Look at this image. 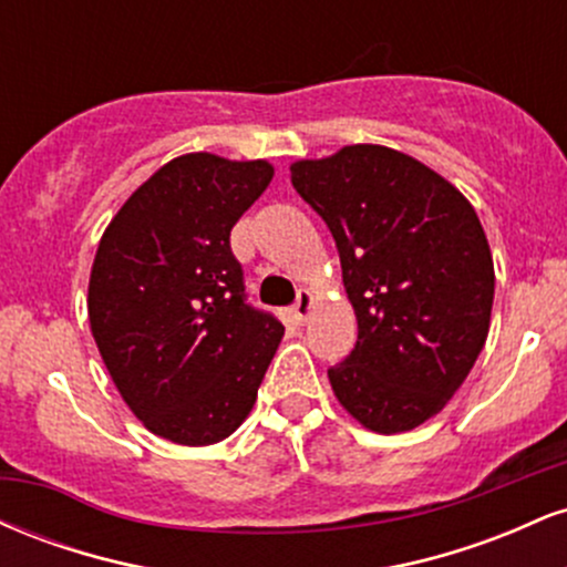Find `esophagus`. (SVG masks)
<instances>
[{
	"label": "esophagus",
	"instance_id": "obj_1",
	"mask_svg": "<svg viewBox=\"0 0 567 567\" xmlns=\"http://www.w3.org/2000/svg\"><path fill=\"white\" fill-rule=\"evenodd\" d=\"M311 306H315V296H311L309 290H298L296 303H292V309H290L292 320H296V322H306V320H309Z\"/></svg>",
	"mask_w": 567,
	"mask_h": 567
}]
</instances>
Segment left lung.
I'll list each match as a JSON object with an SVG mask.
<instances>
[{"label":"left lung","instance_id":"8db88e82","mask_svg":"<svg viewBox=\"0 0 567 567\" xmlns=\"http://www.w3.org/2000/svg\"><path fill=\"white\" fill-rule=\"evenodd\" d=\"M341 256L357 343L328 370L349 415L379 434L437 415L485 347L493 256L470 199L424 162L357 143L290 165Z\"/></svg>","mask_w":567,"mask_h":567}]
</instances>
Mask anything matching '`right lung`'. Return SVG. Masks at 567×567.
Segmentation results:
<instances>
[{"label": "right lung", "mask_w": 567, "mask_h": 567, "mask_svg": "<svg viewBox=\"0 0 567 567\" xmlns=\"http://www.w3.org/2000/svg\"><path fill=\"white\" fill-rule=\"evenodd\" d=\"M271 175L266 159L184 154L135 188L103 231L90 330L122 400L157 437L213 445L256 405L285 328L245 301L229 237Z\"/></svg>", "instance_id": "add662e5"}]
</instances>
